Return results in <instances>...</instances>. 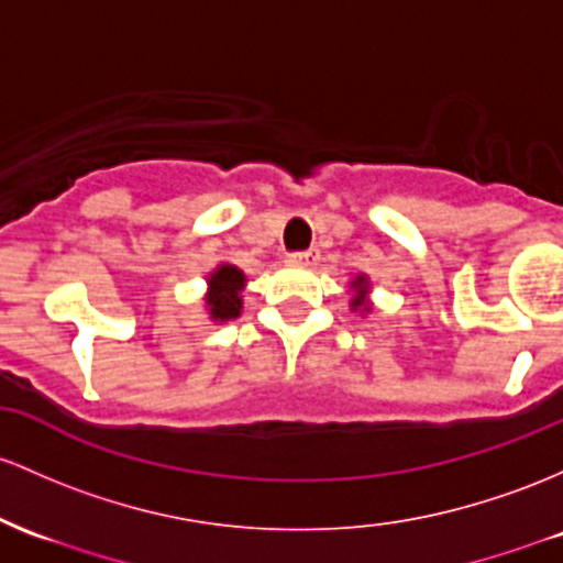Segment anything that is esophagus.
<instances>
[{"instance_id": "1", "label": "esophagus", "mask_w": 563, "mask_h": 563, "mask_svg": "<svg viewBox=\"0 0 563 563\" xmlns=\"http://www.w3.org/2000/svg\"><path fill=\"white\" fill-rule=\"evenodd\" d=\"M288 262L291 264H314L318 262V251L310 249V251H296L288 256Z\"/></svg>"}]
</instances>
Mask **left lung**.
<instances>
[{"instance_id":"8db88e82","label":"left lung","mask_w":563,"mask_h":563,"mask_svg":"<svg viewBox=\"0 0 563 563\" xmlns=\"http://www.w3.org/2000/svg\"><path fill=\"white\" fill-rule=\"evenodd\" d=\"M350 310L361 314H368L374 310L372 277L363 275V272H357V275L350 280Z\"/></svg>"}]
</instances>
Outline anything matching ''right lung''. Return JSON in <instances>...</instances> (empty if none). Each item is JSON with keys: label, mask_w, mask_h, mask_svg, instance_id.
Returning <instances> with one entry per match:
<instances>
[{"label": "right lung", "mask_w": 563, "mask_h": 563, "mask_svg": "<svg viewBox=\"0 0 563 563\" xmlns=\"http://www.w3.org/2000/svg\"><path fill=\"white\" fill-rule=\"evenodd\" d=\"M245 283H249L245 280V272L230 262L216 264V269L208 272L202 305H206L208 318L213 323H227V320L240 318V312H243Z\"/></svg>", "instance_id": "add662e5"}]
</instances>
